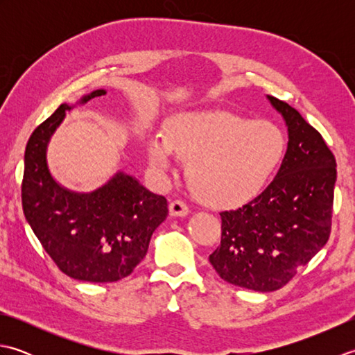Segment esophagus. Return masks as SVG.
Wrapping results in <instances>:
<instances>
[{"mask_svg":"<svg viewBox=\"0 0 355 355\" xmlns=\"http://www.w3.org/2000/svg\"><path fill=\"white\" fill-rule=\"evenodd\" d=\"M169 212L172 216H186L189 214V207L182 200H173L169 205Z\"/></svg>","mask_w":355,"mask_h":355,"instance_id":"34e87169","label":"esophagus"}]
</instances>
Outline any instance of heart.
Returning <instances> with one entry per match:
<instances>
[{"label":"heart","mask_w":355,"mask_h":355,"mask_svg":"<svg viewBox=\"0 0 355 355\" xmlns=\"http://www.w3.org/2000/svg\"><path fill=\"white\" fill-rule=\"evenodd\" d=\"M285 135L268 120H250L227 111L182 114L169 120L164 140L153 139L149 158L158 172L175 154L187 162L192 192L209 205L230 207L253 200L277 169Z\"/></svg>","instance_id":"obj_1"}]
</instances>
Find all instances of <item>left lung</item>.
Returning <instances> with one entry per match:
<instances>
[{"mask_svg":"<svg viewBox=\"0 0 355 355\" xmlns=\"http://www.w3.org/2000/svg\"><path fill=\"white\" fill-rule=\"evenodd\" d=\"M288 126L276 177L248 205L221 212V244L209 256L221 279L276 291L327 244L333 225L336 157L322 134L284 101L268 96Z\"/></svg>","mask_w":355,"mask_h":355,"instance_id":"8db88e82","label":"left lung"}]
</instances>
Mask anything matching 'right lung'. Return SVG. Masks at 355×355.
Instances as JSON below:
<instances>
[{
  "label": "right lung",
  "mask_w": 355,
  "mask_h": 355,
  "mask_svg": "<svg viewBox=\"0 0 355 355\" xmlns=\"http://www.w3.org/2000/svg\"><path fill=\"white\" fill-rule=\"evenodd\" d=\"M103 94V89H96L82 102ZM69 110V105H61L30 135L21 183L22 210L62 273L78 281L116 282L145 258L153 232L168 216V201L122 172L92 193L62 189L50 175L45 148Z\"/></svg>",
  "instance_id": "add662e5"
}]
</instances>
